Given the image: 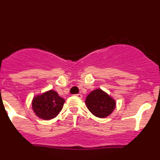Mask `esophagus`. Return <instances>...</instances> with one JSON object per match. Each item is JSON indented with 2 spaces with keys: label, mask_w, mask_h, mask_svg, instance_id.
<instances>
[{
  "label": "esophagus",
  "mask_w": 160,
  "mask_h": 160,
  "mask_svg": "<svg viewBox=\"0 0 160 160\" xmlns=\"http://www.w3.org/2000/svg\"><path fill=\"white\" fill-rule=\"evenodd\" d=\"M76 97H77V98H79V99H81L82 97H83V96H82V94H80V93H78V94H76Z\"/></svg>",
  "instance_id": "34e87169"
}]
</instances>
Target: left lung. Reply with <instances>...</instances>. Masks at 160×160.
<instances>
[{
    "label": "left lung",
    "instance_id": "left-lung-1",
    "mask_svg": "<svg viewBox=\"0 0 160 160\" xmlns=\"http://www.w3.org/2000/svg\"><path fill=\"white\" fill-rule=\"evenodd\" d=\"M88 110L99 118H105L112 113L116 107V101L101 89L94 90L85 100Z\"/></svg>",
    "mask_w": 160,
    "mask_h": 160
}]
</instances>
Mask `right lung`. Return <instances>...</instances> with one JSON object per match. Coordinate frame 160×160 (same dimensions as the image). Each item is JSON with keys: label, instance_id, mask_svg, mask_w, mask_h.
<instances>
[{"label": "right lung", "instance_id": "right-lung-1", "mask_svg": "<svg viewBox=\"0 0 160 160\" xmlns=\"http://www.w3.org/2000/svg\"><path fill=\"white\" fill-rule=\"evenodd\" d=\"M65 100L54 90H48L33 97L32 108L40 119L49 120L53 119L63 109Z\"/></svg>", "mask_w": 160, "mask_h": 160}]
</instances>
